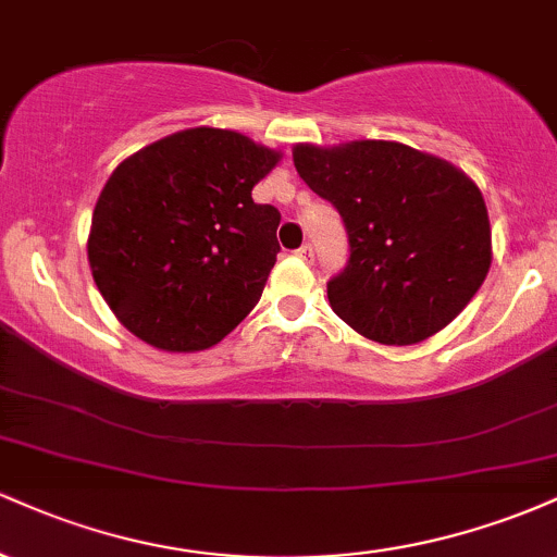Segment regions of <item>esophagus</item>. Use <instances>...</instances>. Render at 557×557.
Here are the masks:
<instances>
[{
	"label": "esophagus",
	"mask_w": 557,
	"mask_h": 557,
	"mask_svg": "<svg viewBox=\"0 0 557 557\" xmlns=\"http://www.w3.org/2000/svg\"><path fill=\"white\" fill-rule=\"evenodd\" d=\"M296 257L300 261H306V264H311V261H314V248H311L309 243H304V246H300L298 251H296Z\"/></svg>",
	"instance_id": "esophagus-1"
}]
</instances>
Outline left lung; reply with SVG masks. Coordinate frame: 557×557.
I'll return each instance as SVG.
<instances>
[{
	"label": "left lung",
	"mask_w": 557,
	"mask_h": 557,
	"mask_svg": "<svg viewBox=\"0 0 557 557\" xmlns=\"http://www.w3.org/2000/svg\"><path fill=\"white\" fill-rule=\"evenodd\" d=\"M293 164L348 230V267L327 285L348 327L382 345H417L476 296L492 230L463 170L398 140L296 144Z\"/></svg>",
	"instance_id": "1"
}]
</instances>
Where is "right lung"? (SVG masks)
<instances>
[{
	"mask_svg": "<svg viewBox=\"0 0 557 557\" xmlns=\"http://www.w3.org/2000/svg\"><path fill=\"white\" fill-rule=\"evenodd\" d=\"M280 159L243 133L201 125L114 168L94 207L88 264L125 330L196 354L238 327L277 261L280 212L251 190Z\"/></svg>",
	"mask_w": 557,
	"mask_h": 557,
	"instance_id": "add662e5",
	"label": "right lung"
}]
</instances>
